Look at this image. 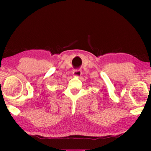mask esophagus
Returning a JSON list of instances; mask_svg holds the SVG:
<instances>
[{"instance_id": "1", "label": "esophagus", "mask_w": 151, "mask_h": 151, "mask_svg": "<svg viewBox=\"0 0 151 151\" xmlns=\"http://www.w3.org/2000/svg\"><path fill=\"white\" fill-rule=\"evenodd\" d=\"M82 72L79 69H76L74 71H73V75L76 77H79L81 76Z\"/></svg>"}]
</instances>
